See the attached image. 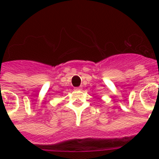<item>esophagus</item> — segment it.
Masks as SVG:
<instances>
[{
    "mask_svg": "<svg viewBox=\"0 0 159 159\" xmlns=\"http://www.w3.org/2000/svg\"><path fill=\"white\" fill-rule=\"evenodd\" d=\"M75 90H76V91H78V90H81V87H76V88H75Z\"/></svg>",
    "mask_w": 159,
    "mask_h": 159,
    "instance_id": "34e87169",
    "label": "esophagus"
}]
</instances>
